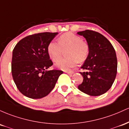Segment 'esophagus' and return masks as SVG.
Segmentation results:
<instances>
[{
    "label": "esophagus",
    "mask_w": 129,
    "mask_h": 129,
    "mask_svg": "<svg viewBox=\"0 0 129 129\" xmlns=\"http://www.w3.org/2000/svg\"><path fill=\"white\" fill-rule=\"evenodd\" d=\"M65 72H66V73L69 74H74V71H66Z\"/></svg>",
    "instance_id": "esophagus-1"
}]
</instances>
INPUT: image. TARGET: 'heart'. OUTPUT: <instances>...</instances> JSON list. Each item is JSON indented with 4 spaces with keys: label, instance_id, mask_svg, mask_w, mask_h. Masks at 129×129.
I'll list each match as a JSON object with an SVG mask.
<instances>
[{
    "label": "heart",
    "instance_id": "b5f03b06",
    "mask_svg": "<svg viewBox=\"0 0 129 129\" xmlns=\"http://www.w3.org/2000/svg\"><path fill=\"white\" fill-rule=\"evenodd\" d=\"M66 50L67 58L61 59L56 66L64 71L70 70L77 64L85 61L89 53V46L82 38L71 32L61 35L58 38V43L50 42L47 46V52L53 61H57L61 56L63 50Z\"/></svg>",
    "mask_w": 129,
    "mask_h": 129
}]
</instances>
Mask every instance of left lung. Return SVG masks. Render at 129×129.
<instances>
[{
	"mask_svg": "<svg viewBox=\"0 0 129 129\" xmlns=\"http://www.w3.org/2000/svg\"><path fill=\"white\" fill-rule=\"evenodd\" d=\"M86 39L89 46L88 57L81 68L83 77L78 88L89 96H98L109 90L116 76L117 58L115 50L101 33L86 30L77 33Z\"/></svg>",
	"mask_w": 129,
	"mask_h": 129,
	"instance_id": "8db88e82",
	"label": "left lung"
}]
</instances>
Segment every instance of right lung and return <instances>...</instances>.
<instances>
[{"instance_id":"obj_1","label":"right lung","mask_w":129,"mask_h":129,"mask_svg":"<svg viewBox=\"0 0 129 129\" xmlns=\"http://www.w3.org/2000/svg\"><path fill=\"white\" fill-rule=\"evenodd\" d=\"M58 33L43 32L28 35L13 50L11 73L17 88L24 96L41 99L54 88L60 70L46 71L53 64L47 46Z\"/></svg>"}]
</instances>
